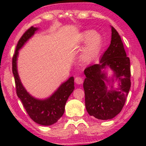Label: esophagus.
<instances>
[{"instance_id": "34e87169", "label": "esophagus", "mask_w": 146, "mask_h": 146, "mask_svg": "<svg viewBox=\"0 0 146 146\" xmlns=\"http://www.w3.org/2000/svg\"><path fill=\"white\" fill-rule=\"evenodd\" d=\"M75 82L77 84H82L83 83V80L82 78H80V77H76L75 78Z\"/></svg>"}]
</instances>
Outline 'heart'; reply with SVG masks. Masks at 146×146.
<instances>
[{"label":"heart","mask_w":146,"mask_h":146,"mask_svg":"<svg viewBox=\"0 0 146 146\" xmlns=\"http://www.w3.org/2000/svg\"><path fill=\"white\" fill-rule=\"evenodd\" d=\"M80 40L86 41V44L84 49L83 60L84 62H90L100 50L102 44L101 37L93 31H86L81 34Z\"/></svg>","instance_id":"heart-1"}]
</instances>
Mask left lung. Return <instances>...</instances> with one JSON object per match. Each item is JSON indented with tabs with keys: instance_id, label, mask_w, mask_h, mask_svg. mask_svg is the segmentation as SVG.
Masks as SVG:
<instances>
[{
	"instance_id": "8db88e82",
	"label": "left lung",
	"mask_w": 146,
	"mask_h": 146,
	"mask_svg": "<svg viewBox=\"0 0 146 146\" xmlns=\"http://www.w3.org/2000/svg\"><path fill=\"white\" fill-rule=\"evenodd\" d=\"M111 42L102 56L100 64L90 65L85 68L86 78L83 86L85 94V106L90 116L98 119H111L121 112L125 104L130 82V62L126 56L121 37L112 27ZM108 66L120 81L119 88L108 90L103 70ZM113 88V86H112Z\"/></svg>"
}]
</instances>
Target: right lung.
I'll use <instances>...</instances> for the list:
<instances>
[{
    "label": "right lung",
    "mask_w": 146,
    "mask_h": 146,
    "mask_svg": "<svg viewBox=\"0 0 146 146\" xmlns=\"http://www.w3.org/2000/svg\"><path fill=\"white\" fill-rule=\"evenodd\" d=\"M38 29L31 27L24 33L18 42L15 53L12 58V72L16 84V94L20 98L23 106L30 118L36 123L42 125H50L56 123L64 113V107L68 97L74 90V78L71 77L63 83L58 90L44 100H37L27 92L22 84L18 76L16 60L18 50Z\"/></svg>",
    "instance_id": "obj_1"
}]
</instances>
